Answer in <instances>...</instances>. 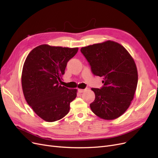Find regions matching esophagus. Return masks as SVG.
Listing matches in <instances>:
<instances>
[{
	"mask_svg": "<svg viewBox=\"0 0 158 158\" xmlns=\"http://www.w3.org/2000/svg\"><path fill=\"white\" fill-rule=\"evenodd\" d=\"M84 91H85V89H78L79 93H83Z\"/></svg>",
	"mask_w": 158,
	"mask_h": 158,
	"instance_id": "34e87169",
	"label": "esophagus"
}]
</instances>
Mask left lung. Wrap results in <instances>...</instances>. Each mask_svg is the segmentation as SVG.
<instances>
[{
    "label": "left lung",
    "mask_w": 158,
    "mask_h": 158,
    "mask_svg": "<svg viewBox=\"0 0 158 158\" xmlns=\"http://www.w3.org/2000/svg\"><path fill=\"white\" fill-rule=\"evenodd\" d=\"M95 76L103 77L101 89L92 88L95 100L92 112L105 120H113L125 113L134 98L137 84L136 65L128 51L108 40L81 48Z\"/></svg>",
    "instance_id": "obj_1"
}]
</instances>
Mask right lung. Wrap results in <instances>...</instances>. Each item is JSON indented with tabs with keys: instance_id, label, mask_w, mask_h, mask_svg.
Wrapping results in <instances>:
<instances>
[{
	"instance_id": "add662e5",
	"label": "right lung",
	"mask_w": 158,
	"mask_h": 158,
	"mask_svg": "<svg viewBox=\"0 0 158 158\" xmlns=\"http://www.w3.org/2000/svg\"><path fill=\"white\" fill-rule=\"evenodd\" d=\"M78 47L69 48L47 44L36 47L26 57L22 73V86L27 104L47 122H54L68 114L78 90L62 86L68 61Z\"/></svg>"
}]
</instances>
